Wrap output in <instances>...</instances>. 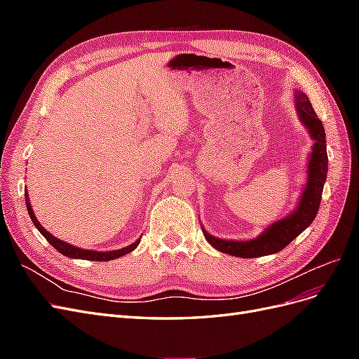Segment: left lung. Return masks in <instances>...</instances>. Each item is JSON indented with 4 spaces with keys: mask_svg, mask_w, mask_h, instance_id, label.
<instances>
[{
    "mask_svg": "<svg viewBox=\"0 0 359 359\" xmlns=\"http://www.w3.org/2000/svg\"><path fill=\"white\" fill-rule=\"evenodd\" d=\"M295 103L301 121L309 128L311 137L314 139V147L309 165V182L306 189H304L298 208L293 211V214L286 217V219L271 224L262 235H259L255 240L250 241L219 240V238L211 236L208 232L203 231L206 241L223 253L252 259L281 252V250L295 240L306 227L311 224L314 217H316L319 211L323 184L328 173V154L327 139H325V128L316 112H314L306 94L298 91L295 95Z\"/></svg>",
    "mask_w": 359,
    "mask_h": 359,
    "instance_id": "1",
    "label": "left lung"
}]
</instances>
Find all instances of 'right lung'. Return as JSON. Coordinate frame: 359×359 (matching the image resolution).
<instances>
[{
	"mask_svg": "<svg viewBox=\"0 0 359 359\" xmlns=\"http://www.w3.org/2000/svg\"><path fill=\"white\" fill-rule=\"evenodd\" d=\"M25 202H27L28 214H29V217H31L32 223H34V226L39 229V232L46 238L48 243H49L53 248L58 250V252H60L61 255L67 256V257L85 259V260H100V262H104V260H112V259H116V257H119V256H124V255L130 253V252H132V250H135V248L139 245V241H140V240H137V241L133 243L132 245L124 247V248H121V250H115V252H93V250H83V248H78V247H74V245H70V244H67V243H64V241L58 240V238H55L53 235H50V233L45 229V227H43V226L39 223V220L36 219L34 212H32L31 203H29V199H28V193H25Z\"/></svg>",
	"mask_w": 359,
	"mask_h": 359,
	"instance_id": "1",
	"label": "right lung"
}]
</instances>
